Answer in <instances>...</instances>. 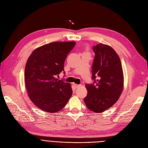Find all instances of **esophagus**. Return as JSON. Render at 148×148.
<instances>
[{
  "mask_svg": "<svg viewBox=\"0 0 148 148\" xmlns=\"http://www.w3.org/2000/svg\"><path fill=\"white\" fill-rule=\"evenodd\" d=\"M74 86H75V88H77L81 86H80V85H78V84H74Z\"/></svg>",
  "mask_w": 148,
  "mask_h": 148,
  "instance_id": "1",
  "label": "esophagus"
}]
</instances>
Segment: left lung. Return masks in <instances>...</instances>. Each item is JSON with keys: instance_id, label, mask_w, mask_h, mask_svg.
Instances as JSON below:
<instances>
[{"instance_id": "obj_1", "label": "left lung", "mask_w": 148, "mask_h": 148, "mask_svg": "<svg viewBox=\"0 0 148 148\" xmlns=\"http://www.w3.org/2000/svg\"><path fill=\"white\" fill-rule=\"evenodd\" d=\"M93 50L95 54L92 68L94 82L86 84L87 95L84 101L88 109L101 113L119 99L123 90L124 76L120 57L110 46L99 43Z\"/></svg>"}]
</instances>
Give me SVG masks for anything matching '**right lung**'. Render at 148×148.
Returning a JSON list of instances; mask_svg holds the SVG:
<instances>
[{
    "label": "right lung",
    "instance_id": "add662e5",
    "mask_svg": "<svg viewBox=\"0 0 148 148\" xmlns=\"http://www.w3.org/2000/svg\"><path fill=\"white\" fill-rule=\"evenodd\" d=\"M75 41L53 42L35 49L25 68V85L29 99L40 109L55 114L72 95L71 84L56 78L62 71Z\"/></svg>",
    "mask_w": 148,
    "mask_h": 148
}]
</instances>
